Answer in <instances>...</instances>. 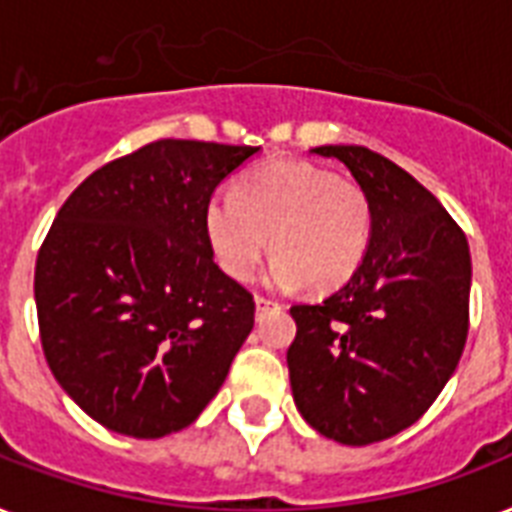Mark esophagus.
Returning <instances> with one entry per match:
<instances>
[{
  "label": "esophagus",
  "instance_id": "esophagus-1",
  "mask_svg": "<svg viewBox=\"0 0 512 512\" xmlns=\"http://www.w3.org/2000/svg\"><path fill=\"white\" fill-rule=\"evenodd\" d=\"M255 308H257V319H260V316H263L265 311H271V308H276V303H273V300H268V297L257 295L255 297Z\"/></svg>",
  "mask_w": 512,
  "mask_h": 512
}]
</instances>
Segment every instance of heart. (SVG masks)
<instances>
[{
    "mask_svg": "<svg viewBox=\"0 0 512 512\" xmlns=\"http://www.w3.org/2000/svg\"><path fill=\"white\" fill-rule=\"evenodd\" d=\"M372 225V199L361 185L297 159L249 172L233 196L215 193L204 207L217 268L249 281L271 239V284L281 289L305 281L311 292H335L348 284L366 260Z\"/></svg>",
    "mask_w": 512,
    "mask_h": 512,
    "instance_id": "obj_1",
    "label": "heart"
}]
</instances>
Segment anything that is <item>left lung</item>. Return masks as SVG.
I'll use <instances>...</instances> for the list:
<instances>
[{
	"instance_id": "left-lung-1",
	"label": "left lung",
	"mask_w": 512,
	"mask_h": 512,
	"mask_svg": "<svg viewBox=\"0 0 512 512\" xmlns=\"http://www.w3.org/2000/svg\"><path fill=\"white\" fill-rule=\"evenodd\" d=\"M372 199V244L356 276L316 305H292V396L321 436L366 446L420 420L468 340L470 249L409 172L364 146H321Z\"/></svg>"
}]
</instances>
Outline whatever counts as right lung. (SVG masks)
Here are the masks:
<instances>
[{
    "instance_id": "add662e5",
    "label": "right lung",
    "mask_w": 512,
    "mask_h": 512,
    "mask_svg": "<svg viewBox=\"0 0 512 512\" xmlns=\"http://www.w3.org/2000/svg\"><path fill=\"white\" fill-rule=\"evenodd\" d=\"M260 148L156 140L103 164L60 207L34 273L55 380L132 438L188 428L255 327V300L212 260L204 207Z\"/></svg>"
}]
</instances>
